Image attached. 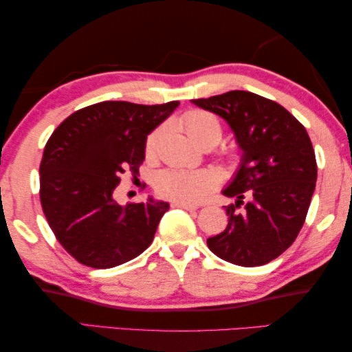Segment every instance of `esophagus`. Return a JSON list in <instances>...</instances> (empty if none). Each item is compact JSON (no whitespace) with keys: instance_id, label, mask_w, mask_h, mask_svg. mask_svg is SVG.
I'll list each match as a JSON object with an SVG mask.
<instances>
[{"instance_id":"34e87169","label":"esophagus","mask_w":352,"mask_h":352,"mask_svg":"<svg viewBox=\"0 0 352 352\" xmlns=\"http://www.w3.org/2000/svg\"><path fill=\"white\" fill-rule=\"evenodd\" d=\"M171 207H176V209H184V210H197L198 209V206L187 204V203H171Z\"/></svg>"}]
</instances>
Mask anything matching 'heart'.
<instances>
[{
	"label": "heart",
	"mask_w": 352,
	"mask_h": 352,
	"mask_svg": "<svg viewBox=\"0 0 352 352\" xmlns=\"http://www.w3.org/2000/svg\"><path fill=\"white\" fill-rule=\"evenodd\" d=\"M181 126L188 137L204 145L207 142H218L223 134V124L214 112L206 109H192L181 117ZM165 128L159 126L146 137L145 154L148 159H153L157 154L160 138ZM226 160L230 165L240 162V154L232 151L226 154ZM217 186V177L209 170H177L170 168L160 171L155 176L154 187L160 197L175 203H198L207 193L212 192Z\"/></svg>",
	"instance_id": "obj_1"
}]
</instances>
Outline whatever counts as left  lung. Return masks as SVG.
Segmentation results:
<instances>
[{
    "label": "left lung",
    "instance_id": "1",
    "mask_svg": "<svg viewBox=\"0 0 352 352\" xmlns=\"http://www.w3.org/2000/svg\"><path fill=\"white\" fill-rule=\"evenodd\" d=\"M232 128L243 160L224 190L237 203L226 209L228 226L207 239L209 250L240 267H261L293 245L306 221L316 182L309 134L276 101L245 90L192 100Z\"/></svg>",
    "mask_w": 352,
    "mask_h": 352
}]
</instances>
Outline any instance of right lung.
Returning a JSON list of instances; mask_svg holds the SVG:
<instances>
[{
	"label": "right lung",
	"mask_w": 352,
	"mask_h": 352,
	"mask_svg": "<svg viewBox=\"0 0 352 352\" xmlns=\"http://www.w3.org/2000/svg\"><path fill=\"white\" fill-rule=\"evenodd\" d=\"M179 106L102 101L73 112L57 126L40 162V203L51 230L85 267L112 268L151 245L168 203L120 206V175L135 176L146 135Z\"/></svg>",
	"instance_id": "right-lung-1"
}]
</instances>
